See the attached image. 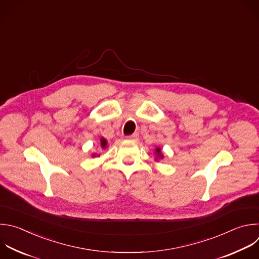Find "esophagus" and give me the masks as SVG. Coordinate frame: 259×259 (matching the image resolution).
<instances>
[{
    "instance_id": "34e87169",
    "label": "esophagus",
    "mask_w": 259,
    "mask_h": 259,
    "mask_svg": "<svg viewBox=\"0 0 259 259\" xmlns=\"http://www.w3.org/2000/svg\"><path fill=\"white\" fill-rule=\"evenodd\" d=\"M138 133H134V134H132V135H129V136H127L126 138L127 139H129V140H136L137 138H138Z\"/></svg>"
}]
</instances>
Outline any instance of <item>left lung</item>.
I'll use <instances>...</instances> for the list:
<instances>
[{
    "mask_svg": "<svg viewBox=\"0 0 259 259\" xmlns=\"http://www.w3.org/2000/svg\"><path fill=\"white\" fill-rule=\"evenodd\" d=\"M155 154H156V157H157V158H158V157H160V158L163 157L162 154H161V152H160V148H159V147L155 148Z\"/></svg>",
    "mask_w": 259,
    "mask_h": 259,
    "instance_id": "1",
    "label": "left lung"
}]
</instances>
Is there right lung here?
I'll list each match as a JSON object with an SVG mask.
<instances>
[{"mask_svg": "<svg viewBox=\"0 0 259 259\" xmlns=\"http://www.w3.org/2000/svg\"><path fill=\"white\" fill-rule=\"evenodd\" d=\"M101 145H102L103 148H106V146H107V140H106L105 138H102V139H101Z\"/></svg>", "mask_w": 259, "mask_h": 259, "instance_id": "1", "label": "right lung"}]
</instances>
